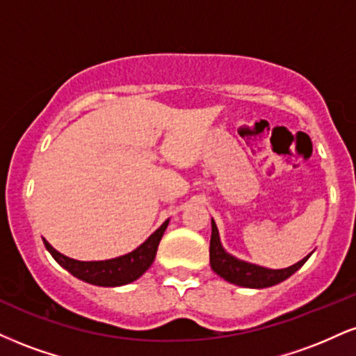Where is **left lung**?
<instances>
[{
    "label": "left lung",
    "instance_id": "8db88e82",
    "mask_svg": "<svg viewBox=\"0 0 356 356\" xmlns=\"http://www.w3.org/2000/svg\"><path fill=\"white\" fill-rule=\"evenodd\" d=\"M211 267L212 270L220 275L224 280L230 282V284L238 285V286H247V289H265V286H272L280 284L293 275L303 264L307 262L308 254L305 259H302L300 262H297L292 267L280 268V270H273V268H265L260 265H254L243 262V260L235 259L234 255L227 254L220 243L219 230H217L216 222L212 219V235H211Z\"/></svg>",
    "mask_w": 356,
    "mask_h": 356
}]
</instances>
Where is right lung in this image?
Here are the masks:
<instances>
[{
    "mask_svg": "<svg viewBox=\"0 0 356 356\" xmlns=\"http://www.w3.org/2000/svg\"><path fill=\"white\" fill-rule=\"evenodd\" d=\"M167 225H169V219L147 241L140 243L136 250L129 252V254L109 260H99V262H81V260L70 259V257L59 254L44 238H42V242H44V247L48 248L56 262L79 280L99 286H121L137 280L151 267Z\"/></svg>",
    "mask_w": 356,
    "mask_h": 356,
    "instance_id": "add662e5",
    "label": "right lung"
}]
</instances>
